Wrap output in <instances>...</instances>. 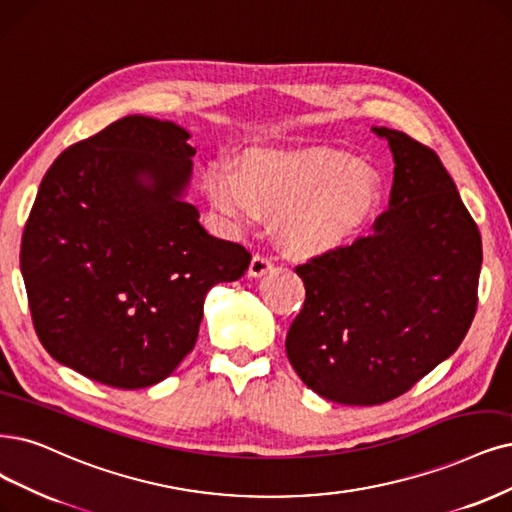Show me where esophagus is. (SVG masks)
Listing matches in <instances>:
<instances>
[{
    "label": "esophagus",
    "instance_id": "34e87169",
    "mask_svg": "<svg viewBox=\"0 0 512 512\" xmlns=\"http://www.w3.org/2000/svg\"><path fill=\"white\" fill-rule=\"evenodd\" d=\"M272 268H274V263H272L268 257H263V255H255V257L251 259V266H249V276H251V278H261L263 274H268Z\"/></svg>",
    "mask_w": 512,
    "mask_h": 512
}]
</instances>
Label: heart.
Returning <instances> with one entry per match:
<instances>
[{"instance_id":"heart-1","label":"heart","mask_w":512,"mask_h":512,"mask_svg":"<svg viewBox=\"0 0 512 512\" xmlns=\"http://www.w3.org/2000/svg\"><path fill=\"white\" fill-rule=\"evenodd\" d=\"M204 192L217 211L238 225L259 215L280 219L291 251L325 255L346 244L380 198L375 170L329 149L257 151L236 170L211 162L202 175Z\"/></svg>"}]
</instances>
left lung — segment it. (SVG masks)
Returning <instances> with one entry per match:
<instances>
[{"label":"left lung","mask_w":512,"mask_h":512,"mask_svg":"<svg viewBox=\"0 0 512 512\" xmlns=\"http://www.w3.org/2000/svg\"><path fill=\"white\" fill-rule=\"evenodd\" d=\"M388 141L394 181L373 232L295 272L304 308L287 356L308 388L339 405H382L462 344L477 312L481 234L434 151L405 132Z\"/></svg>","instance_id":"1"}]
</instances>
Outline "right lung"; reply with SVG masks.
Here are the masks:
<instances>
[{"mask_svg":"<svg viewBox=\"0 0 512 512\" xmlns=\"http://www.w3.org/2000/svg\"><path fill=\"white\" fill-rule=\"evenodd\" d=\"M187 139L168 120L109 124L54 160L25 225L37 337L54 361L111 388L173 373L194 350L206 293L251 263L185 202L196 154Z\"/></svg>","mask_w":512,"mask_h":512,"instance_id":"add662e5","label":"right lung"}]
</instances>
